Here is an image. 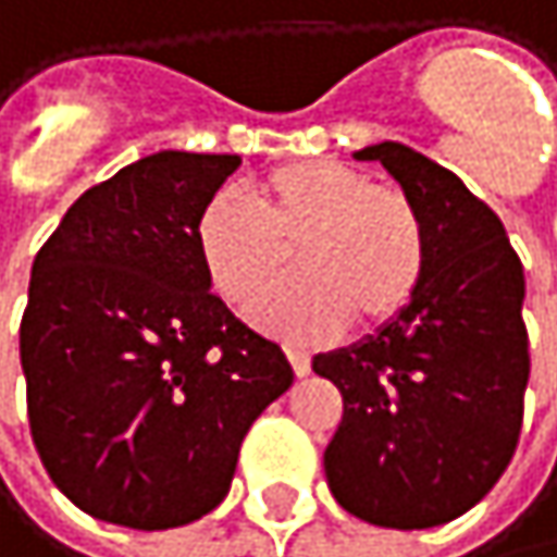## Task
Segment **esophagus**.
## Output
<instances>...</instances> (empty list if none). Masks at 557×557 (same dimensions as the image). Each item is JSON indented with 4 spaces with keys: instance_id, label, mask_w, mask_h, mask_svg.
Instances as JSON below:
<instances>
[{
    "instance_id": "esophagus-1",
    "label": "esophagus",
    "mask_w": 557,
    "mask_h": 557,
    "mask_svg": "<svg viewBox=\"0 0 557 557\" xmlns=\"http://www.w3.org/2000/svg\"><path fill=\"white\" fill-rule=\"evenodd\" d=\"M287 356H290V366H294V372H297V375H310V352H307V349L290 346V349H287Z\"/></svg>"
}]
</instances>
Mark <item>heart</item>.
I'll list each match as a JSON object with an SVG mask.
<instances>
[{
    "label": "heart",
    "mask_w": 557,
    "mask_h": 557,
    "mask_svg": "<svg viewBox=\"0 0 557 557\" xmlns=\"http://www.w3.org/2000/svg\"><path fill=\"white\" fill-rule=\"evenodd\" d=\"M247 197L214 195L195 224V253L211 290L250 310L284 273L294 250L297 281L276 290L260 320L290 336L336 333L346 317L375 326L414 297L428 234L414 201L339 159H294L260 175Z\"/></svg>",
    "instance_id": "1"
}]
</instances>
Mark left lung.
Returning <instances> with one entry per match:
<instances>
[{
	"label": "left lung",
	"mask_w": 557,
	"mask_h": 557,
	"mask_svg": "<svg viewBox=\"0 0 557 557\" xmlns=\"http://www.w3.org/2000/svg\"><path fill=\"white\" fill-rule=\"evenodd\" d=\"M379 159L414 201L428 263L375 336L320 352L343 392L323 467L336 503L382 529H434L473 509L509 467L529 385L525 276L496 211L450 169L401 143Z\"/></svg>",
	"instance_id": "8db88e82"
}]
</instances>
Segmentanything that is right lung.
I'll use <instances>...</instances> for the list:
<instances>
[{"label": "right lung", "mask_w": 557, "mask_h": 557, "mask_svg": "<svg viewBox=\"0 0 557 557\" xmlns=\"http://www.w3.org/2000/svg\"><path fill=\"white\" fill-rule=\"evenodd\" d=\"M240 156L152 152L87 188L32 263L28 424L87 516L175 529L231 490L240 441L294 385L284 349L211 294L195 224Z\"/></svg>", "instance_id": "right-lung-1"}]
</instances>
